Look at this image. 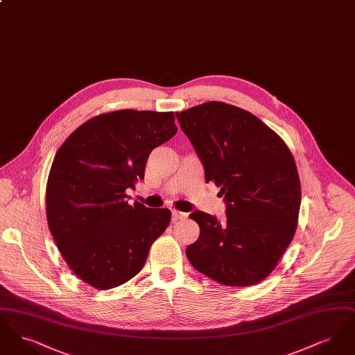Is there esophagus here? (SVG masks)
I'll return each mask as SVG.
<instances>
[{"label": "esophagus", "instance_id": "34e87169", "mask_svg": "<svg viewBox=\"0 0 355 355\" xmlns=\"http://www.w3.org/2000/svg\"><path fill=\"white\" fill-rule=\"evenodd\" d=\"M171 217H173V220L175 222V220H184L186 218V213H182V211H178V210H171Z\"/></svg>", "mask_w": 355, "mask_h": 355}]
</instances>
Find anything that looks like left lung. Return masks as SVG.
<instances>
[{"mask_svg":"<svg viewBox=\"0 0 355 355\" xmlns=\"http://www.w3.org/2000/svg\"><path fill=\"white\" fill-rule=\"evenodd\" d=\"M206 182L220 187L226 220L194 211L198 239L186 248L196 270L225 286L263 281L293 241L301 206L295 161L284 139L254 114L210 101L175 113Z\"/></svg>","mask_w":355,"mask_h":355,"instance_id":"obj_1","label":"left lung"}]
</instances>
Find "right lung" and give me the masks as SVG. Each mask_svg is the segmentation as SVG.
Here are the masks:
<instances>
[{"label": "right lung", "instance_id": "add662e5", "mask_svg": "<svg viewBox=\"0 0 355 355\" xmlns=\"http://www.w3.org/2000/svg\"><path fill=\"white\" fill-rule=\"evenodd\" d=\"M173 112L125 109L86 121L65 139L46 184V218L55 245L89 286H119L144 268L169 226V209L129 205L149 154L177 133Z\"/></svg>", "mask_w": 355, "mask_h": 355}]
</instances>
